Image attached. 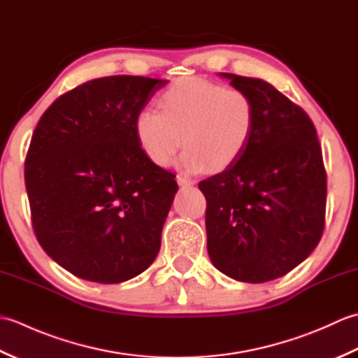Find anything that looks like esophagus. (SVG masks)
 <instances>
[{"label":"esophagus","mask_w":358,"mask_h":358,"mask_svg":"<svg viewBox=\"0 0 358 358\" xmlns=\"http://www.w3.org/2000/svg\"><path fill=\"white\" fill-rule=\"evenodd\" d=\"M177 183L180 185V186H192L195 181L192 180V178H189V177H186V175H177Z\"/></svg>","instance_id":"obj_1"}]
</instances>
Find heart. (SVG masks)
Returning <instances> with one entry per match:
<instances>
[{
    "instance_id": "b5f03b06",
    "label": "heart",
    "mask_w": 358,
    "mask_h": 358,
    "mask_svg": "<svg viewBox=\"0 0 358 358\" xmlns=\"http://www.w3.org/2000/svg\"><path fill=\"white\" fill-rule=\"evenodd\" d=\"M159 110L143 109L135 136L152 163L167 167L181 146L183 166L199 172L224 171L245 154L257 123V108L246 90L200 77L172 81L159 95Z\"/></svg>"
}]
</instances>
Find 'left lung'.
Masks as SVG:
<instances>
[{"label":"left lung","mask_w":358,"mask_h":358,"mask_svg":"<svg viewBox=\"0 0 358 358\" xmlns=\"http://www.w3.org/2000/svg\"><path fill=\"white\" fill-rule=\"evenodd\" d=\"M222 75L252 96L257 123L238 162L199 185L208 203V252L231 278L264 283L306 260L322 238V146L308 113L269 83Z\"/></svg>","instance_id":"left-lung-1"}]
</instances>
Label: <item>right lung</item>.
Here are the masks:
<instances>
[{
	"mask_svg": "<svg viewBox=\"0 0 358 358\" xmlns=\"http://www.w3.org/2000/svg\"><path fill=\"white\" fill-rule=\"evenodd\" d=\"M166 85L132 75L90 80L38 121L24 167L32 227L73 275L121 283L155 260L178 185L141 152L135 118Z\"/></svg>",
	"mask_w": 358,
	"mask_h": 358,
	"instance_id": "1",
	"label": "right lung"
}]
</instances>
